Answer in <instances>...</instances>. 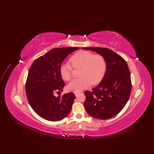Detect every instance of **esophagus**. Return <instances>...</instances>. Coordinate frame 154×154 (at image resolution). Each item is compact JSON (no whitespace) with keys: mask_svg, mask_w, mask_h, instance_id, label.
Listing matches in <instances>:
<instances>
[{"mask_svg":"<svg viewBox=\"0 0 154 154\" xmlns=\"http://www.w3.org/2000/svg\"><path fill=\"white\" fill-rule=\"evenodd\" d=\"M74 94L76 95V97H78L79 95H80V94H81V92H74Z\"/></svg>","mask_w":154,"mask_h":154,"instance_id":"1","label":"esophagus"}]
</instances>
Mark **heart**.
I'll return each instance as SVG.
<instances>
[{
    "label": "heart",
    "instance_id": "1",
    "mask_svg": "<svg viewBox=\"0 0 154 154\" xmlns=\"http://www.w3.org/2000/svg\"><path fill=\"white\" fill-rule=\"evenodd\" d=\"M70 63L74 69H81L80 78L72 81L67 85L70 91L80 92L88 86L96 85L103 80L106 71L105 58L100 54H94L88 51H79L70 58ZM69 64H63L60 67V73L66 81L72 80V68Z\"/></svg>",
    "mask_w": 154,
    "mask_h": 154
}]
</instances>
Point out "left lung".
Segmentation results:
<instances>
[{
	"mask_svg": "<svg viewBox=\"0 0 154 154\" xmlns=\"http://www.w3.org/2000/svg\"><path fill=\"white\" fill-rule=\"evenodd\" d=\"M103 56L106 71L100 84L84 92V106L88 114L98 119H108L119 113L127 104L132 91L130 72L125 60L108 48H83Z\"/></svg>",
	"mask_w": 154,
	"mask_h": 154,
	"instance_id": "obj_1",
	"label": "left lung"
}]
</instances>
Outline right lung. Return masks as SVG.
<instances>
[{
	"mask_svg": "<svg viewBox=\"0 0 154 154\" xmlns=\"http://www.w3.org/2000/svg\"><path fill=\"white\" fill-rule=\"evenodd\" d=\"M78 48H54L36 59L29 69L26 83L27 100L40 117L50 122L66 118L75 99L74 93L56 97L55 92L63 91L65 83L60 67L67 56Z\"/></svg>",
	"mask_w": 154,
	"mask_h": 154,
	"instance_id": "add662e5",
	"label": "right lung"
}]
</instances>
